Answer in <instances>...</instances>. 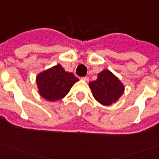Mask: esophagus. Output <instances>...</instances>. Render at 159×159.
Wrapping results in <instances>:
<instances>
[{
    "mask_svg": "<svg viewBox=\"0 0 159 159\" xmlns=\"http://www.w3.org/2000/svg\"><path fill=\"white\" fill-rule=\"evenodd\" d=\"M82 80H83L84 81H86V82H88V81H89V77H83V78H82Z\"/></svg>",
    "mask_w": 159,
    "mask_h": 159,
    "instance_id": "obj_1",
    "label": "esophagus"
}]
</instances>
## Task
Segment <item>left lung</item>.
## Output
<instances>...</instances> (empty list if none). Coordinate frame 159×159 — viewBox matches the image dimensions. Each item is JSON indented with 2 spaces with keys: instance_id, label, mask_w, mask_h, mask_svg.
<instances>
[{
  "instance_id": "8db88e82",
  "label": "left lung",
  "mask_w": 159,
  "mask_h": 159,
  "mask_svg": "<svg viewBox=\"0 0 159 159\" xmlns=\"http://www.w3.org/2000/svg\"><path fill=\"white\" fill-rule=\"evenodd\" d=\"M95 99L105 106L116 102L125 91L124 84L118 77L107 69L98 74L96 80L89 83Z\"/></svg>"
}]
</instances>
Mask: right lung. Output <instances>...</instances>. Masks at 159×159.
Returning <instances> with one entry per match:
<instances>
[{
  "mask_svg": "<svg viewBox=\"0 0 159 159\" xmlns=\"http://www.w3.org/2000/svg\"><path fill=\"white\" fill-rule=\"evenodd\" d=\"M79 80L72 73L66 72L60 64L46 69L36 76L39 93L50 102L62 99Z\"/></svg>",
  "mask_w": 159,
  "mask_h": 159,
  "instance_id": "1",
  "label": "right lung"
}]
</instances>
